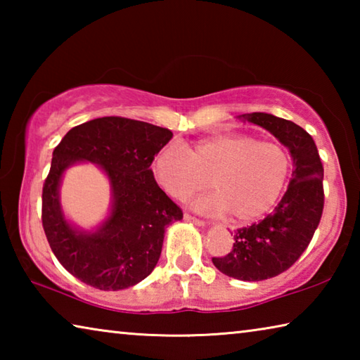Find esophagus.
Instances as JSON below:
<instances>
[{
    "mask_svg": "<svg viewBox=\"0 0 360 360\" xmlns=\"http://www.w3.org/2000/svg\"><path fill=\"white\" fill-rule=\"evenodd\" d=\"M184 219L186 221H188V222H193V224H197V225H200V227H203L205 225V221H202V219H198V217H195V216H192V214H184Z\"/></svg>",
    "mask_w": 360,
    "mask_h": 360,
    "instance_id": "obj_1",
    "label": "esophagus"
}]
</instances>
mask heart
Segmentation results:
<instances>
[{
	"label": "heart",
	"instance_id": "1",
	"mask_svg": "<svg viewBox=\"0 0 360 360\" xmlns=\"http://www.w3.org/2000/svg\"><path fill=\"white\" fill-rule=\"evenodd\" d=\"M289 150L276 141L246 133H221L202 141L163 148L152 160V174L163 192L184 202L211 187L197 208L248 224L264 217L281 197L290 176Z\"/></svg>",
	"mask_w": 360,
	"mask_h": 360
}]
</instances>
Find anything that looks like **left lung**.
Listing matches in <instances>:
<instances>
[{
	"instance_id": "8db88e82",
	"label": "left lung",
	"mask_w": 360,
	"mask_h": 360,
	"mask_svg": "<svg viewBox=\"0 0 360 360\" xmlns=\"http://www.w3.org/2000/svg\"><path fill=\"white\" fill-rule=\"evenodd\" d=\"M262 127L289 149L294 172L281 202L260 222L233 231V248L212 257L219 271L240 281H264L295 264L311 241L324 210V168L309 133L266 112L238 115Z\"/></svg>"
}]
</instances>
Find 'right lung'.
I'll return each mask as SVG.
<instances>
[{
    "label": "right lung",
    "mask_w": 360,
    "mask_h": 360,
    "mask_svg": "<svg viewBox=\"0 0 360 360\" xmlns=\"http://www.w3.org/2000/svg\"><path fill=\"white\" fill-rule=\"evenodd\" d=\"M172 138L168 129L148 122L100 117L71 129L53 149L41 219L52 252L72 276L95 289L120 290L150 275L167 225L182 219L150 169ZM79 161L98 165L112 186V212L92 232L70 224L59 203L63 173Z\"/></svg>",
    "instance_id": "right-lung-1"
}]
</instances>
